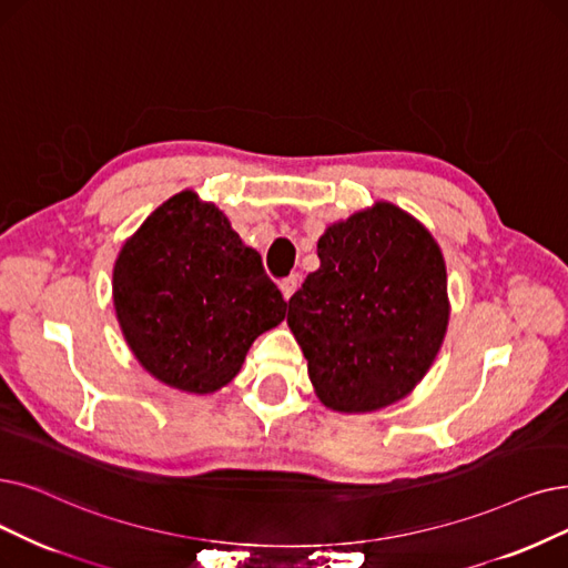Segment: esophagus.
<instances>
[{"instance_id": "1", "label": "esophagus", "mask_w": 568, "mask_h": 568, "mask_svg": "<svg viewBox=\"0 0 568 568\" xmlns=\"http://www.w3.org/2000/svg\"><path fill=\"white\" fill-rule=\"evenodd\" d=\"M298 284H301V275L298 272H293V275H288L286 280H282L280 282V288H282V296L288 301L293 293H296V288H298Z\"/></svg>"}]
</instances>
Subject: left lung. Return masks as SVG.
I'll list each match as a JSON object with an SVG mask.
<instances>
[{"mask_svg": "<svg viewBox=\"0 0 568 568\" xmlns=\"http://www.w3.org/2000/svg\"><path fill=\"white\" fill-rule=\"evenodd\" d=\"M314 270L286 322L320 400L373 413L410 394L434 363L449 322L440 246L392 202L328 225Z\"/></svg>", "mask_w": 568, "mask_h": 568, "instance_id": "8db88e82", "label": "left lung"}]
</instances>
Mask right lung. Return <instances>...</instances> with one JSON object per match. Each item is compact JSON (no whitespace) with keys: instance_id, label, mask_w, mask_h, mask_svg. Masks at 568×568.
Here are the masks:
<instances>
[{"instance_id":"obj_1","label":"right lung","mask_w":568,"mask_h":568,"mask_svg":"<svg viewBox=\"0 0 568 568\" xmlns=\"http://www.w3.org/2000/svg\"><path fill=\"white\" fill-rule=\"evenodd\" d=\"M113 307L142 366L189 394L225 387L254 339L286 314L261 254L193 191L163 202L123 244Z\"/></svg>"}]
</instances>
